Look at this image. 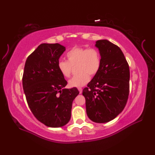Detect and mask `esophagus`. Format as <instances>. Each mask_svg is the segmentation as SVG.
<instances>
[{
  "instance_id": "esophagus-1",
  "label": "esophagus",
  "mask_w": 155,
  "mask_h": 155,
  "mask_svg": "<svg viewBox=\"0 0 155 155\" xmlns=\"http://www.w3.org/2000/svg\"><path fill=\"white\" fill-rule=\"evenodd\" d=\"M78 91H79V93H80V94L82 93V91H83V89H82V88L79 87V88H78Z\"/></svg>"
}]
</instances>
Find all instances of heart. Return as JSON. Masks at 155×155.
I'll use <instances>...</instances> for the list:
<instances>
[{"mask_svg":"<svg viewBox=\"0 0 155 155\" xmlns=\"http://www.w3.org/2000/svg\"><path fill=\"white\" fill-rule=\"evenodd\" d=\"M68 61L60 60L57 68L63 77L68 78L72 71V67H77L78 74L73 77L68 84L71 87H81L90 81V75L94 76L101 68L102 57L98 50L94 48L74 47L66 54Z\"/></svg>","mask_w":155,"mask_h":155,"instance_id":"1","label":"heart"}]
</instances>
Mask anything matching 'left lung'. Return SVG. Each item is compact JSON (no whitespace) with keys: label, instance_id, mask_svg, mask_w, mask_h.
I'll return each mask as SVG.
<instances>
[{"label":"left lung","instance_id":"left-lung-1","mask_svg":"<svg viewBox=\"0 0 155 155\" xmlns=\"http://www.w3.org/2000/svg\"><path fill=\"white\" fill-rule=\"evenodd\" d=\"M102 57L101 68L84 88L86 112L96 123H106L124 109L129 94L130 70L118 46L107 40L96 41Z\"/></svg>","mask_w":155,"mask_h":155}]
</instances>
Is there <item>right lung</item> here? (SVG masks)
I'll return each instance as SVG.
<instances>
[{"label": "right lung", "mask_w": 155, "mask_h": 155, "mask_svg": "<svg viewBox=\"0 0 155 155\" xmlns=\"http://www.w3.org/2000/svg\"><path fill=\"white\" fill-rule=\"evenodd\" d=\"M65 51L59 44H41L25 63L23 90L31 112L48 127H61L70 121L72 102L79 91L65 88L67 81L57 68Z\"/></svg>", "instance_id": "1"}]
</instances>
